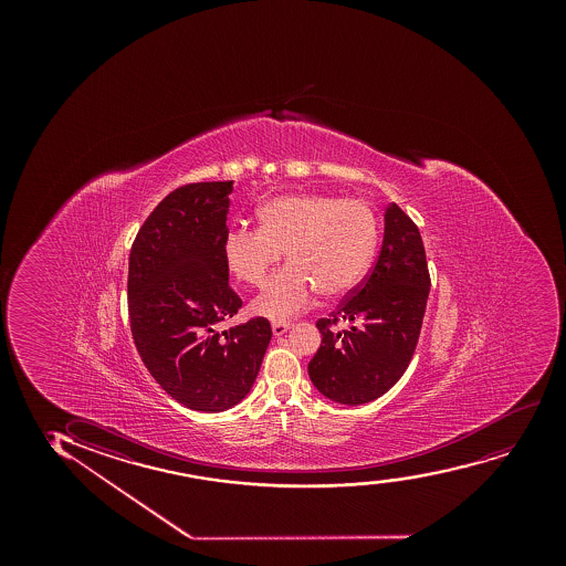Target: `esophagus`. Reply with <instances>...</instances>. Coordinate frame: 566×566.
Segmentation results:
<instances>
[{
	"instance_id": "1",
	"label": "esophagus",
	"mask_w": 566,
	"mask_h": 566,
	"mask_svg": "<svg viewBox=\"0 0 566 566\" xmlns=\"http://www.w3.org/2000/svg\"><path fill=\"white\" fill-rule=\"evenodd\" d=\"M289 328H291V325H289V323H273V336H283V334H285V332L289 331Z\"/></svg>"
}]
</instances>
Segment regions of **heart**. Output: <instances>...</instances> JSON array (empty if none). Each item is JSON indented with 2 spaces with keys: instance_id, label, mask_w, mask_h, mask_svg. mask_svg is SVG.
I'll list each match as a JSON object with an SVG mask.
<instances>
[{
  "instance_id": "heart-1",
  "label": "heart",
  "mask_w": 566,
  "mask_h": 566,
  "mask_svg": "<svg viewBox=\"0 0 566 566\" xmlns=\"http://www.w3.org/2000/svg\"><path fill=\"white\" fill-rule=\"evenodd\" d=\"M259 230L234 228L222 240L228 272L249 286H262L285 251L289 262L251 304L254 315L286 321L312 306L317 294L349 293L370 264L377 245V217L358 198L277 196L256 209Z\"/></svg>"
}]
</instances>
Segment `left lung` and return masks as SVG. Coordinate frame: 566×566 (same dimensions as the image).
<instances>
[{
	"label": "left lung",
	"instance_id": "left-lung-1",
	"mask_svg": "<svg viewBox=\"0 0 566 566\" xmlns=\"http://www.w3.org/2000/svg\"><path fill=\"white\" fill-rule=\"evenodd\" d=\"M429 291L419 228L397 203H389L384 245L370 275L331 318L317 321L323 342L307 374L318 392L358 406L397 384L416 352ZM342 319L350 325L345 332L335 328Z\"/></svg>",
	"mask_w": 566,
	"mask_h": 566
}]
</instances>
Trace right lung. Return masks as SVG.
<instances>
[{"label":"right lung","mask_w":566,"mask_h":566,"mask_svg":"<svg viewBox=\"0 0 566 566\" xmlns=\"http://www.w3.org/2000/svg\"><path fill=\"white\" fill-rule=\"evenodd\" d=\"M232 189L234 181H213L169 192L139 228L128 262L139 357L169 397L209 413L248 397L272 339L264 317L217 331L241 307L222 256Z\"/></svg>","instance_id":"right-lung-1"}]
</instances>
